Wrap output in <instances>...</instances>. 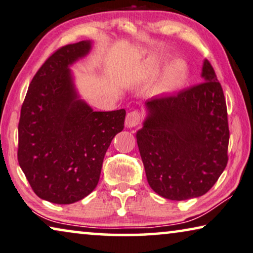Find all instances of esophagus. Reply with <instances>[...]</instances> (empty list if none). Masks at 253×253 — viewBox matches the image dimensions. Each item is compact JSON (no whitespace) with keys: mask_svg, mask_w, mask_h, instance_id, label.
<instances>
[{"mask_svg":"<svg viewBox=\"0 0 253 253\" xmlns=\"http://www.w3.org/2000/svg\"><path fill=\"white\" fill-rule=\"evenodd\" d=\"M141 121V114L138 111H133L127 113L126 116V126L127 127L137 126Z\"/></svg>","mask_w":253,"mask_h":253,"instance_id":"1","label":"esophagus"}]
</instances>
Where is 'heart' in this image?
I'll use <instances>...</instances> for the list:
<instances>
[{
  "mask_svg": "<svg viewBox=\"0 0 253 253\" xmlns=\"http://www.w3.org/2000/svg\"><path fill=\"white\" fill-rule=\"evenodd\" d=\"M187 76V66L182 60H173L164 67L159 81L152 87L154 96H166L173 92L184 83Z\"/></svg>",
  "mask_w": 253,
  "mask_h": 253,
  "instance_id": "b5f03b06",
  "label": "heart"
}]
</instances>
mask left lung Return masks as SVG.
<instances>
[{"label": "left lung", "instance_id": "left-lung-1", "mask_svg": "<svg viewBox=\"0 0 253 253\" xmlns=\"http://www.w3.org/2000/svg\"><path fill=\"white\" fill-rule=\"evenodd\" d=\"M201 78L199 85L145 101L146 118L137 144L148 184L164 199L204 195L227 166L226 100L207 59Z\"/></svg>", "mask_w": 253, "mask_h": 253}]
</instances>
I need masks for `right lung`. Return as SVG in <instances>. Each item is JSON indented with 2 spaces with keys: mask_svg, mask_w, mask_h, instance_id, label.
<instances>
[{
  "mask_svg": "<svg viewBox=\"0 0 253 253\" xmlns=\"http://www.w3.org/2000/svg\"><path fill=\"white\" fill-rule=\"evenodd\" d=\"M92 41L57 50L29 84L18 126V162L34 193L56 204L81 201L97 187L126 111L94 112L80 96L71 67Z\"/></svg>",
  "mask_w": 253,
  "mask_h": 253,
  "instance_id": "1",
  "label": "right lung"
}]
</instances>
